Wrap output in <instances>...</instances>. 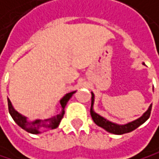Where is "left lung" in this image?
<instances>
[{
  "instance_id": "8db88e82",
  "label": "left lung",
  "mask_w": 159,
  "mask_h": 159,
  "mask_svg": "<svg viewBox=\"0 0 159 159\" xmlns=\"http://www.w3.org/2000/svg\"><path fill=\"white\" fill-rule=\"evenodd\" d=\"M91 109H90V115H91V117L93 119V121L96 123V125H98L99 127L104 129L106 131L110 132V133H114V134H118V135H121V134H124V133H129L132 130H134L135 129H137L138 127H140L142 124H143L150 116L151 115V110H152V104L149 106L148 110L138 119L130 122V123H128L126 125H117V124H115L113 122H110L108 120H106L105 118H103L102 116H99L98 114H96L94 111H93V104H94V94L91 92Z\"/></svg>"
}]
</instances>
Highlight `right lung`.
Returning <instances> with one entry per match:
<instances>
[{
    "label": "right lung",
    "mask_w": 159,
    "mask_h": 159,
    "mask_svg": "<svg viewBox=\"0 0 159 159\" xmlns=\"http://www.w3.org/2000/svg\"><path fill=\"white\" fill-rule=\"evenodd\" d=\"M75 91H72V92H70L68 94H66L61 100H60V105H61V112L59 115L56 116H53L51 118H48V119H45V120H40V119H37V120H34V121H28L27 118L23 116H21L19 113H17L11 102L9 99H7V102H8V110H9V114L11 115L12 118L14 119V121L20 127L22 128L23 129H25L26 131L30 132V133H32V134H38L40 133V129H56L58 127L64 114H65V106L68 102V101L71 98L72 94L74 93Z\"/></svg>",
    "instance_id": "add662e5"
}]
</instances>
